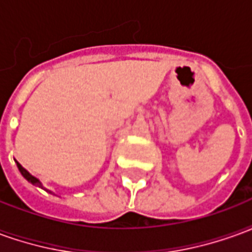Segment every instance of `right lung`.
I'll use <instances>...</instances> for the list:
<instances>
[{
	"mask_svg": "<svg viewBox=\"0 0 252 252\" xmlns=\"http://www.w3.org/2000/svg\"><path fill=\"white\" fill-rule=\"evenodd\" d=\"M17 167H19L20 173L23 174V177H24L25 180L30 181L31 184H33V185H37V186H40V188H43V186L40 185V182H39V180H37V178H35L33 175H31L30 173H28V171H27V170H25L24 167H23V166H21V164L19 163V162H17ZM47 191H48V190H47ZM50 193H51V191H50Z\"/></svg>",
	"mask_w": 252,
	"mask_h": 252,
	"instance_id": "add662e5",
	"label": "right lung"
}]
</instances>
